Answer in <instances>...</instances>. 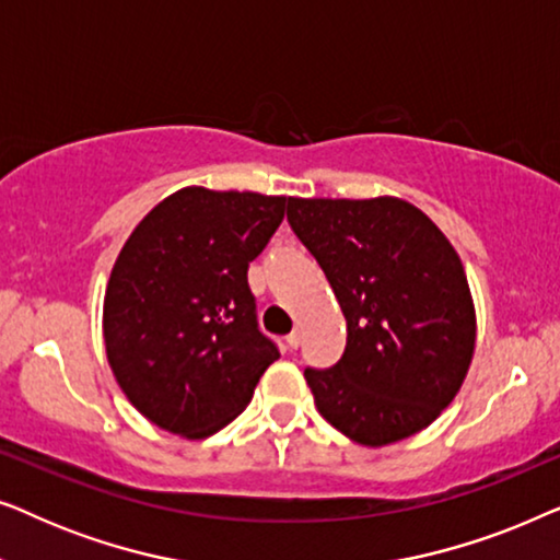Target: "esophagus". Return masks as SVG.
Returning <instances> with one entry per match:
<instances>
[{
    "label": "esophagus",
    "mask_w": 560,
    "mask_h": 560,
    "mask_svg": "<svg viewBox=\"0 0 560 560\" xmlns=\"http://www.w3.org/2000/svg\"><path fill=\"white\" fill-rule=\"evenodd\" d=\"M301 341H303V334H301V331H293V334L288 336V347H290V349L301 347Z\"/></svg>",
    "instance_id": "esophagus-1"
}]
</instances>
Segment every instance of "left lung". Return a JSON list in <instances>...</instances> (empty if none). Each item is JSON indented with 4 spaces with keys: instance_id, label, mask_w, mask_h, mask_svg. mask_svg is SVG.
Wrapping results in <instances>:
<instances>
[{
    "instance_id": "1",
    "label": "left lung",
    "mask_w": 560,
    "mask_h": 560,
    "mask_svg": "<svg viewBox=\"0 0 560 560\" xmlns=\"http://www.w3.org/2000/svg\"><path fill=\"white\" fill-rule=\"evenodd\" d=\"M288 221L347 318L339 362L305 370L318 412L370 448L420 433L458 395L477 347L454 244L395 196L290 198Z\"/></svg>"
}]
</instances>
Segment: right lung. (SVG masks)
<instances>
[{"mask_svg": "<svg viewBox=\"0 0 560 560\" xmlns=\"http://www.w3.org/2000/svg\"><path fill=\"white\" fill-rule=\"evenodd\" d=\"M288 196L180 188L129 234L104 295L114 380L150 423L180 439L217 433L280 357L257 331L247 267Z\"/></svg>", "mask_w": 560, "mask_h": 560, "instance_id": "1", "label": "right lung"}]
</instances>
